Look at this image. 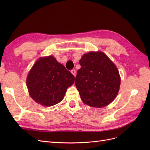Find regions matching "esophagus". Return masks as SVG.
Listing matches in <instances>:
<instances>
[{
  "label": "esophagus",
  "mask_w": 150,
  "mask_h": 150,
  "mask_svg": "<svg viewBox=\"0 0 150 150\" xmlns=\"http://www.w3.org/2000/svg\"><path fill=\"white\" fill-rule=\"evenodd\" d=\"M71 73H72V74H73L74 76H76V71H75L74 69H72V70L71 71Z\"/></svg>",
  "instance_id": "esophagus-1"
}]
</instances>
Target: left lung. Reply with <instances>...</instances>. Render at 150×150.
<instances>
[{
    "mask_svg": "<svg viewBox=\"0 0 150 150\" xmlns=\"http://www.w3.org/2000/svg\"><path fill=\"white\" fill-rule=\"evenodd\" d=\"M75 85L81 100L88 106L102 108L108 105L119 91L118 70L102 52H90L79 61Z\"/></svg>",
    "mask_w": 150,
    "mask_h": 150,
    "instance_id": "1",
    "label": "left lung"
}]
</instances>
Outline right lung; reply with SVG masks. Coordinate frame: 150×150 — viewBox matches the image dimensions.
I'll return each mask as SVG.
<instances>
[{
  "label": "right lung",
  "instance_id": "obj_1",
  "mask_svg": "<svg viewBox=\"0 0 150 150\" xmlns=\"http://www.w3.org/2000/svg\"><path fill=\"white\" fill-rule=\"evenodd\" d=\"M74 76L53 56L40 58L27 78L30 97L38 103L51 106L61 102Z\"/></svg>",
  "mask_w": 150,
  "mask_h": 150
}]
</instances>
